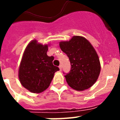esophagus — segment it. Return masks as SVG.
<instances>
[{
  "instance_id": "obj_1",
  "label": "esophagus",
  "mask_w": 120,
  "mask_h": 120,
  "mask_svg": "<svg viewBox=\"0 0 120 120\" xmlns=\"http://www.w3.org/2000/svg\"><path fill=\"white\" fill-rule=\"evenodd\" d=\"M62 65H59V68H60V70H62Z\"/></svg>"
}]
</instances>
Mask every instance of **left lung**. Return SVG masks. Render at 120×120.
Returning a JSON list of instances; mask_svg holds the SVG:
<instances>
[{
  "mask_svg": "<svg viewBox=\"0 0 120 120\" xmlns=\"http://www.w3.org/2000/svg\"><path fill=\"white\" fill-rule=\"evenodd\" d=\"M60 47L71 64L70 71L65 75L70 86L78 91L91 87L101 69L98 56L91 43L83 37L74 36L69 41L60 42Z\"/></svg>",
  "mask_w": 120,
  "mask_h": 120,
  "instance_id": "1",
  "label": "left lung"
}]
</instances>
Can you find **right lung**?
Listing matches in <instances>:
<instances>
[{"label":"right lung","mask_w":120,"mask_h":120,"mask_svg":"<svg viewBox=\"0 0 120 120\" xmlns=\"http://www.w3.org/2000/svg\"><path fill=\"white\" fill-rule=\"evenodd\" d=\"M48 45L32 40L27 45L19 70L22 85L32 93H41L50 84L55 72L59 70L53 65L54 57L49 56Z\"/></svg>","instance_id":"add662e5"}]
</instances>
